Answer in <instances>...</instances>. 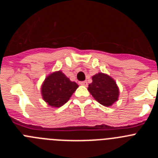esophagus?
Returning <instances> with one entry per match:
<instances>
[{"mask_svg": "<svg viewBox=\"0 0 158 158\" xmlns=\"http://www.w3.org/2000/svg\"><path fill=\"white\" fill-rule=\"evenodd\" d=\"M80 85H83V86H87L88 83H87V81H81Z\"/></svg>", "mask_w": 158, "mask_h": 158, "instance_id": "esophagus-1", "label": "esophagus"}]
</instances>
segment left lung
<instances>
[{
	"label": "left lung",
	"instance_id": "8db88e82",
	"mask_svg": "<svg viewBox=\"0 0 158 158\" xmlns=\"http://www.w3.org/2000/svg\"><path fill=\"white\" fill-rule=\"evenodd\" d=\"M93 82L88 90L96 101L102 105L109 107L118 100L119 90L112 77L103 73H98L92 77Z\"/></svg>",
	"mask_w": 158,
	"mask_h": 158
}]
</instances>
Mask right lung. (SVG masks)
<instances>
[{
    "label": "right lung",
    "instance_id": "right-lung-1",
    "mask_svg": "<svg viewBox=\"0 0 158 158\" xmlns=\"http://www.w3.org/2000/svg\"><path fill=\"white\" fill-rule=\"evenodd\" d=\"M77 88L76 82L71 81L62 71H56L46 77L42 85L41 93L48 105L59 107L69 100Z\"/></svg>",
    "mask_w": 158,
    "mask_h": 158
}]
</instances>
